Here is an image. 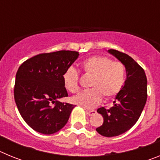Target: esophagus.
Returning a JSON list of instances; mask_svg holds the SVG:
<instances>
[{
    "label": "esophagus",
    "instance_id": "34e87169",
    "mask_svg": "<svg viewBox=\"0 0 160 160\" xmlns=\"http://www.w3.org/2000/svg\"><path fill=\"white\" fill-rule=\"evenodd\" d=\"M87 113L89 116H92V115H94V114H96V111L95 110H87Z\"/></svg>",
    "mask_w": 160,
    "mask_h": 160
}]
</instances>
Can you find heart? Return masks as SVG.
I'll list each match as a JSON object with an SVG mask.
<instances>
[{
    "mask_svg": "<svg viewBox=\"0 0 160 160\" xmlns=\"http://www.w3.org/2000/svg\"><path fill=\"white\" fill-rule=\"evenodd\" d=\"M85 74L91 76L89 86L71 98L72 102L85 108H93L100 103L102 95L111 98L120 92L126 81L127 69L123 63L113 62L107 56L96 55L82 62ZM64 87L70 93L75 94L79 90V73L73 67L66 69L62 75Z\"/></svg>",
    "mask_w": 160,
    "mask_h": 160,
    "instance_id": "heart-1",
    "label": "heart"
}]
</instances>
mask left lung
Returning a JSON list of instances; mask_svg holds the SVG:
<instances>
[{"instance_id": "8db88e82", "label": "left lung", "mask_w": 160, "mask_h": 160, "mask_svg": "<svg viewBox=\"0 0 160 160\" xmlns=\"http://www.w3.org/2000/svg\"><path fill=\"white\" fill-rule=\"evenodd\" d=\"M108 51L125 65L127 79L116 95L114 106L97 110L104 121L96 131L103 136L114 137L131 129L140 117L148 98V80L143 69L129 55L115 49Z\"/></svg>"}]
</instances>
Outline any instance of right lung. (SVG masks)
Instances as JSON below:
<instances>
[{"mask_svg": "<svg viewBox=\"0 0 160 160\" xmlns=\"http://www.w3.org/2000/svg\"><path fill=\"white\" fill-rule=\"evenodd\" d=\"M78 55L71 50L40 53L18 68L14 99L23 119L34 131L51 135L67 123L74 106L58 99L68 96L62 75Z\"/></svg>", "mask_w": 160, "mask_h": 160, "instance_id": "1", "label": "right lung"}]
</instances>
